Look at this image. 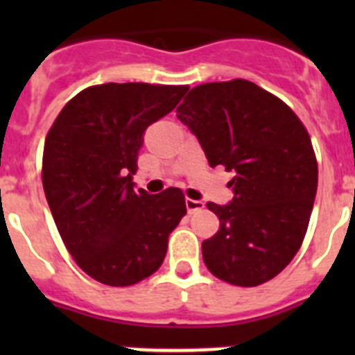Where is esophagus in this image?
<instances>
[{
  "label": "esophagus",
  "mask_w": 355,
  "mask_h": 355,
  "mask_svg": "<svg viewBox=\"0 0 355 355\" xmlns=\"http://www.w3.org/2000/svg\"><path fill=\"white\" fill-rule=\"evenodd\" d=\"M184 205H187L188 213H196V211H199V209L205 208V202H202V200L187 199V200H184Z\"/></svg>",
  "instance_id": "34e87169"
}]
</instances>
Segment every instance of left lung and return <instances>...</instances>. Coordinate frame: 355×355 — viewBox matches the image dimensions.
I'll return each instance as SVG.
<instances>
[{"instance_id":"8db88e82","label":"left lung","mask_w":355,"mask_h":355,"mask_svg":"<svg viewBox=\"0 0 355 355\" xmlns=\"http://www.w3.org/2000/svg\"><path fill=\"white\" fill-rule=\"evenodd\" d=\"M175 115L211 167L234 172L233 200L206 205L220 220L202 241L208 270L234 286L270 281L302 245L315 202L318 167L306 128L279 97L247 80L199 85Z\"/></svg>"}]
</instances>
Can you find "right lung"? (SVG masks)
I'll use <instances>...</instances> for the list:
<instances>
[{
    "instance_id": "right-lung-1",
    "label": "right lung",
    "mask_w": 355,
    "mask_h": 355,
    "mask_svg": "<svg viewBox=\"0 0 355 355\" xmlns=\"http://www.w3.org/2000/svg\"><path fill=\"white\" fill-rule=\"evenodd\" d=\"M187 85L105 83L64 106L46 137L42 184L65 247L85 274L131 286L155 274L187 215L180 188L137 190L144 133L171 114Z\"/></svg>"
}]
</instances>
